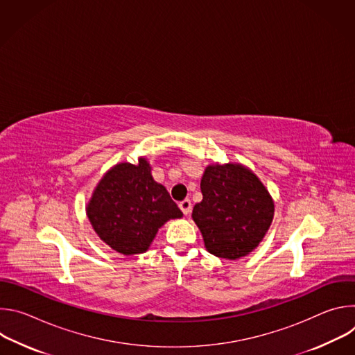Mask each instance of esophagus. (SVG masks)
<instances>
[{"instance_id":"1","label":"esophagus","mask_w":355,"mask_h":355,"mask_svg":"<svg viewBox=\"0 0 355 355\" xmlns=\"http://www.w3.org/2000/svg\"><path fill=\"white\" fill-rule=\"evenodd\" d=\"M180 209L182 211L184 215H189L191 214V209H192V204L189 199H184L180 202Z\"/></svg>"}]
</instances>
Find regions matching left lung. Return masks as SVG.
Wrapping results in <instances>:
<instances>
[{
  "instance_id": "8db88e82",
  "label": "left lung",
  "mask_w": 355,
  "mask_h": 355,
  "mask_svg": "<svg viewBox=\"0 0 355 355\" xmlns=\"http://www.w3.org/2000/svg\"><path fill=\"white\" fill-rule=\"evenodd\" d=\"M200 191L192 219L207 250L226 260L250 254L274 218V200L260 178L241 164H214L202 175Z\"/></svg>"
}]
</instances>
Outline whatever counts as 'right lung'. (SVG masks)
Masks as SVG:
<instances>
[{"instance_id": "1", "label": "right lung", "mask_w": 355, "mask_h": 355, "mask_svg": "<svg viewBox=\"0 0 355 355\" xmlns=\"http://www.w3.org/2000/svg\"><path fill=\"white\" fill-rule=\"evenodd\" d=\"M87 216L101 240L121 254L133 256L147 251L159 229L182 212L140 157L136 166L119 163L101 178Z\"/></svg>"}]
</instances>
